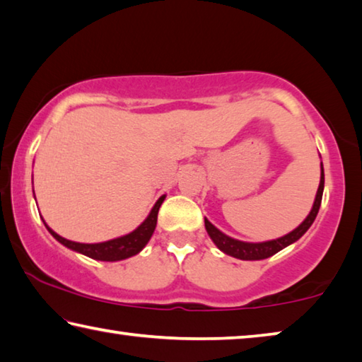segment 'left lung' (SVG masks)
Returning a JSON list of instances; mask_svg holds the SVG:
<instances>
[{
    "instance_id": "1",
    "label": "left lung",
    "mask_w": 362,
    "mask_h": 362,
    "mask_svg": "<svg viewBox=\"0 0 362 362\" xmlns=\"http://www.w3.org/2000/svg\"><path fill=\"white\" fill-rule=\"evenodd\" d=\"M322 193H324V168L322 163H320V183L317 188V193H315V199L313 204V209L309 212L308 217L303 221L300 226H298L293 232L284 235L277 240H271V242H262V243H248V242H240V240H235L232 237H227L226 233H222L219 228H216L212 223L204 219V227L206 232L211 237L214 245L219 248L223 253L228 256L237 257V259H243V261H259V259H266V257L272 256L275 253H279L280 250L286 248V246L295 243L296 240H300L303 235L308 232V228L313 226V222L317 216L319 208H320V202H322Z\"/></svg>"
}]
</instances>
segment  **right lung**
<instances>
[{
	"label": "right lung",
	"mask_w": 362,
	"mask_h": 362,
	"mask_svg": "<svg viewBox=\"0 0 362 362\" xmlns=\"http://www.w3.org/2000/svg\"><path fill=\"white\" fill-rule=\"evenodd\" d=\"M164 198H165V194H163V197L158 199L146 219L143 221L134 232L124 235V237L107 240V242H103V243L71 242V240L61 237V235H57L54 230H51L47 223H45V226H47L48 232L53 235L57 242L67 246L69 250L77 251V253L88 256V257H91V259H96V261H109V262L122 261V259H127V257H130V256L139 255L140 251L145 248L146 243L150 242L154 228H156L158 211L160 208V204H163Z\"/></svg>",
	"instance_id": "add662e5"
}]
</instances>
